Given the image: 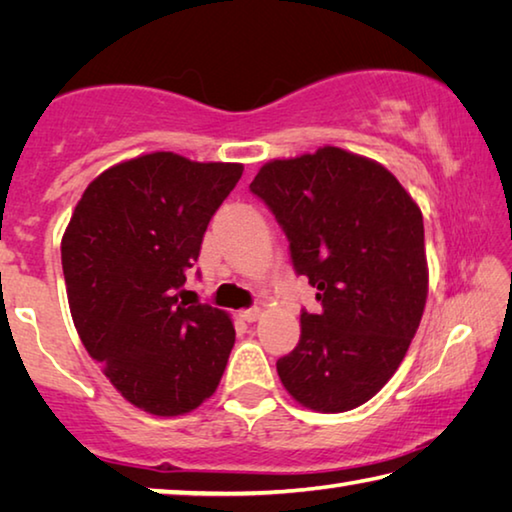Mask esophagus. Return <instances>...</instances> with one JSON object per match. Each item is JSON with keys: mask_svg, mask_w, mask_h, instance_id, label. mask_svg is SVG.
<instances>
[{"mask_svg": "<svg viewBox=\"0 0 512 512\" xmlns=\"http://www.w3.org/2000/svg\"><path fill=\"white\" fill-rule=\"evenodd\" d=\"M239 316L244 318L246 323H255V320H259V316H262V309H259V307H253V309H244V311H241Z\"/></svg>", "mask_w": 512, "mask_h": 512, "instance_id": "obj_1", "label": "esophagus"}]
</instances>
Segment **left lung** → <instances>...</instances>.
<instances>
[{"label": "left lung", "instance_id": "8db88e82", "mask_svg": "<svg viewBox=\"0 0 512 512\" xmlns=\"http://www.w3.org/2000/svg\"><path fill=\"white\" fill-rule=\"evenodd\" d=\"M250 192L271 207L323 305L302 311L300 343L277 359L282 386L311 411L357 409L395 375L420 327V207L384 164L339 146L266 162Z\"/></svg>", "mask_w": 512, "mask_h": 512}]
</instances>
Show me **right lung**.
<instances>
[{
	"label": "right lung",
	"instance_id": "add662e5",
	"mask_svg": "<svg viewBox=\"0 0 512 512\" xmlns=\"http://www.w3.org/2000/svg\"><path fill=\"white\" fill-rule=\"evenodd\" d=\"M244 164L155 151L92 180L60 241L69 311L124 400L183 415L219 386L235 345L221 309L178 302L203 235Z\"/></svg>",
	"mask_w": 512,
	"mask_h": 512
}]
</instances>
